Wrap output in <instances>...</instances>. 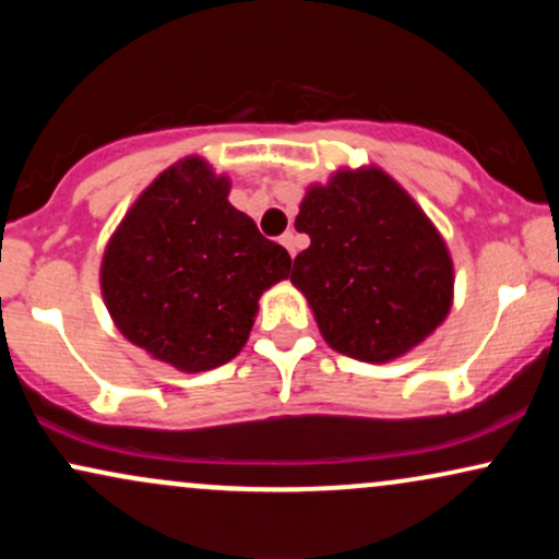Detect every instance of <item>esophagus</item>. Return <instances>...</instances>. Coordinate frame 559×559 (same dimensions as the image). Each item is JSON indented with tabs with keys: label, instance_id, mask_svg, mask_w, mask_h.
<instances>
[{
	"label": "esophagus",
	"instance_id": "esophagus-1",
	"mask_svg": "<svg viewBox=\"0 0 559 559\" xmlns=\"http://www.w3.org/2000/svg\"><path fill=\"white\" fill-rule=\"evenodd\" d=\"M281 243L288 249V254H292V258H297V234H294V230H286V234L281 236Z\"/></svg>",
	"mask_w": 559,
	"mask_h": 559
}]
</instances>
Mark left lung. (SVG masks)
<instances>
[{"instance_id": "left-lung-1", "label": "left lung", "mask_w": 559, "mask_h": 559, "mask_svg": "<svg viewBox=\"0 0 559 559\" xmlns=\"http://www.w3.org/2000/svg\"><path fill=\"white\" fill-rule=\"evenodd\" d=\"M292 284L316 312L333 349L362 362L402 357L452 307L447 243L394 178L378 168L342 170L301 199Z\"/></svg>"}]
</instances>
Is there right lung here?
Here are the masks:
<instances>
[{"instance_id": "right-lung-1", "label": "right lung", "mask_w": 559, "mask_h": 559, "mask_svg": "<svg viewBox=\"0 0 559 559\" xmlns=\"http://www.w3.org/2000/svg\"><path fill=\"white\" fill-rule=\"evenodd\" d=\"M228 178L186 157L128 210L102 258V294L120 333L183 373L234 360L258 299L292 258L228 202Z\"/></svg>"}]
</instances>
